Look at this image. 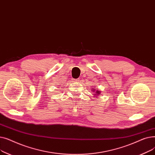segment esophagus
I'll return each mask as SVG.
<instances>
[{"label": "esophagus", "mask_w": 155, "mask_h": 155, "mask_svg": "<svg viewBox=\"0 0 155 155\" xmlns=\"http://www.w3.org/2000/svg\"><path fill=\"white\" fill-rule=\"evenodd\" d=\"M74 80H75V82H79V80H80V79H79V78H77V79H75Z\"/></svg>", "instance_id": "1"}]
</instances>
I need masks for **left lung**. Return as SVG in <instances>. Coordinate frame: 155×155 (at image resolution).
Segmentation results:
<instances>
[{"label":"left lung","instance_id":"obj_1","mask_svg":"<svg viewBox=\"0 0 155 155\" xmlns=\"http://www.w3.org/2000/svg\"><path fill=\"white\" fill-rule=\"evenodd\" d=\"M93 91H95L94 89H93ZM94 92H95V91H94ZM96 92H97V94H101L99 91H96Z\"/></svg>","mask_w":155,"mask_h":155}]
</instances>
